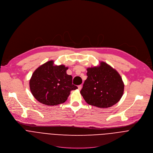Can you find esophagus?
I'll return each mask as SVG.
<instances>
[{
  "label": "esophagus",
  "mask_w": 153,
  "mask_h": 153,
  "mask_svg": "<svg viewBox=\"0 0 153 153\" xmlns=\"http://www.w3.org/2000/svg\"><path fill=\"white\" fill-rule=\"evenodd\" d=\"M78 89H79V90H81V88H82V85H78Z\"/></svg>",
  "instance_id": "34e87169"
}]
</instances>
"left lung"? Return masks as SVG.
<instances>
[{"label": "left lung", "instance_id": "obj_1", "mask_svg": "<svg viewBox=\"0 0 153 153\" xmlns=\"http://www.w3.org/2000/svg\"><path fill=\"white\" fill-rule=\"evenodd\" d=\"M87 78L80 93L85 102L100 108L116 104L124 92V83L118 72L102 62L98 66L87 69Z\"/></svg>", "mask_w": 153, "mask_h": 153}]
</instances>
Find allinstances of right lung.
<instances>
[{
  "mask_svg": "<svg viewBox=\"0 0 153 153\" xmlns=\"http://www.w3.org/2000/svg\"><path fill=\"white\" fill-rule=\"evenodd\" d=\"M68 67L54 65L50 60L38 68L30 79L32 94L40 103L48 106L64 103L71 90L78 88L72 84V76L66 74Z\"/></svg>",
  "mask_w": 153,
  "mask_h": 153,
  "instance_id": "right-lung-1",
  "label": "right lung"
}]
</instances>
